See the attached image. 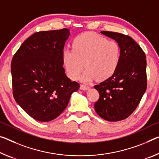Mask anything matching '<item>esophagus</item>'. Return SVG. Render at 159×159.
Segmentation results:
<instances>
[{
  "mask_svg": "<svg viewBox=\"0 0 159 159\" xmlns=\"http://www.w3.org/2000/svg\"><path fill=\"white\" fill-rule=\"evenodd\" d=\"M90 89L89 86H85L84 85H80V89L82 90H87Z\"/></svg>",
  "mask_w": 159,
  "mask_h": 159,
  "instance_id": "esophagus-1",
  "label": "esophagus"
}]
</instances>
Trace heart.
Listing matches in <instances>:
<instances>
[{
    "mask_svg": "<svg viewBox=\"0 0 159 159\" xmlns=\"http://www.w3.org/2000/svg\"><path fill=\"white\" fill-rule=\"evenodd\" d=\"M73 50L64 49L63 62L70 79L76 80L85 66L83 80L89 82L96 78L104 80L115 74L121 59L120 45L93 32H84L75 37ZM85 65H84V64Z\"/></svg>",
    "mask_w": 159,
    "mask_h": 159,
    "instance_id": "b5f03b06",
    "label": "heart"
}]
</instances>
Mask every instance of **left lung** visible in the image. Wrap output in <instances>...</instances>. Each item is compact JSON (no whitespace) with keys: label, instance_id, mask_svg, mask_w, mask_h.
Returning <instances> with one entry per match:
<instances>
[{"label":"left lung","instance_id":"8db88e82","mask_svg":"<svg viewBox=\"0 0 159 159\" xmlns=\"http://www.w3.org/2000/svg\"><path fill=\"white\" fill-rule=\"evenodd\" d=\"M100 32L120 45L121 59L115 74L94 86L100 94L94 108L102 119L117 122L134 111L147 90V60L142 48L132 37L117 32Z\"/></svg>","mask_w":159,"mask_h":159}]
</instances>
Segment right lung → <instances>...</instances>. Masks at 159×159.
Here are the masks:
<instances>
[{"instance_id":"right-lung-1","label":"right lung","mask_w":159,"mask_h":159,"mask_svg":"<svg viewBox=\"0 0 159 159\" xmlns=\"http://www.w3.org/2000/svg\"><path fill=\"white\" fill-rule=\"evenodd\" d=\"M70 35L62 29L36 32L22 44L11 62L12 93L16 101L39 122L54 120L66 109L80 85L63 68L62 53Z\"/></svg>"}]
</instances>
